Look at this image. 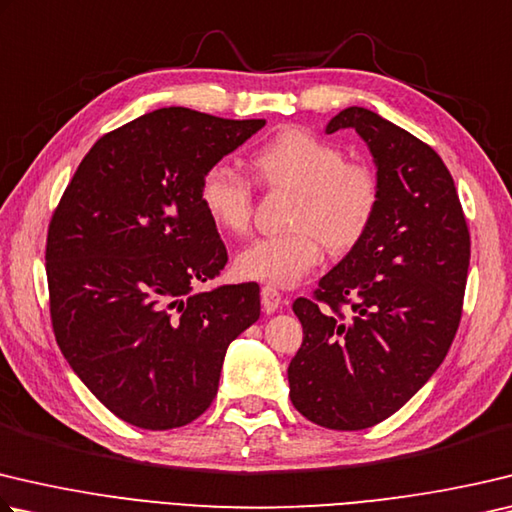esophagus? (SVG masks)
<instances>
[{"mask_svg":"<svg viewBox=\"0 0 512 512\" xmlns=\"http://www.w3.org/2000/svg\"><path fill=\"white\" fill-rule=\"evenodd\" d=\"M282 304V295L275 286H262V306L266 313H275Z\"/></svg>","mask_w":512,"mask_h":512,"instance_id":"esophagus-1","label":"esophagus"}]
</instances>
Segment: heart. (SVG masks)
<instances>
[{"mask_svg":"<svg viewBox=\"0 0 512 512\" xmlns=\"http://www.w3.org/2000/svg\"><path fill=\"white\" fill-rule=\"evenodd\" d=\"M268 188L293 190L295 203L284 235L259 237L237 255L248 280L293 286L322 259V248L342 255L367 237L383 201L374 165L347 161L340 145L311 129L286 127L250 156ZM199 206L219 230L244 235L255 212V188L235 167L217 163L199 181Z\"/></svg>","mask_w":512,"mask_h":512,"instance_id":"heart-1","label":"heart"}]
</instances>
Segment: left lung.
I'll use <instances>...</instances> for the list:
<instances>
[{
  "instance_id": "1",
  "label": "left lung",
  "mask_w": 512,
  "mask_h": 512,
  "mask_svg": "<svg viewBox=\"0 0 512 512\" xmlns=\"http://www.w3.org/2000/svg\"><path fill=\"white\" fill-rule=\"evenodd\" d=\"M353 127L383 183L374 226L297 297L302 347L288 365L295 410L329 430H365L410 401L457 336L470 232L452 174L430 145L365 107H347L327 134Z\"/></svg>"
}]
</instances>
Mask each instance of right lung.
<instances>
[{
    "mask_svg": "<svg viewBox=\"0 0 512 512\" xmlns=\"http://www.w3.org/2000/svg\"><path fill=\"white\" fill-rule=\"evenodd\" d=\"M266 120L163 107L98 138L53 210L46 282L55 340L125 423L172 430L217 396L226 349L259 318V286L192 293L228 262L199 206L208 167Z\"/></svg>",
    "mask_w": 512,
    "mask_h": 512,
    "instance_id": "1",
    "label": "right lung"
}]
</instances>
